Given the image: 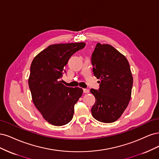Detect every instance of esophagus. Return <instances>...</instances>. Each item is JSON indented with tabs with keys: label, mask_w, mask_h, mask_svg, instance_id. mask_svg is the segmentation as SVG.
<instances>
[{
	"label": "esophagus",
	"mask_w": 159,
	"mask_h": 159,
	"mask_svg": "<svg viewBox=\"0 0 159 159\" xmlns=\"http://www.w3.org/2000/svg\"><path fill=\"white\" fill-rule=\"evenodd\" d=\"M83 92H84V93H89L90 90L87 89H83Z\"/></svg>",
	"instance_id": "1"
}]
</instances>
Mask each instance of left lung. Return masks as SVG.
<instances>
[{
	"label": "left lung",
	"mask_w": 159,
	"mask_h": 159,
	"mask_svg": "<svg viewBox=\"0 0 159 159\" xmlns=\"http://www.w3.org/2000/svg\"><path fill=\"white\" fill-rule=\"evenodd\" d=\"M92 64L94 76L100 79L99 90L90 89L96 98L92 115L101 122H114L131 100L133 76L129 63L113 46L98 43L92 55Z\"/></svg>",
	"instance_id": "8db88e82"
}]
</instances>
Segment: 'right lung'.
I'll use <instances>...</instances> for the list:
<instances>
[{
    "mask_svg": "<svg viewBox=\"0 0 159 159\" xmlns=\"http://www.w3.org/2000/svg\"><path fill=\"white\" fill-rule=\"evenodd\" d=\"M85 45L84 42L51 45L32 61L28 79L32 101L50 124L64 125L73 119L75 104L83 90L66 86L60 79L71 55Z\"/></svg>",
    "mask_w": 159,
    "mask_h": 159,
    "instance_id": "1",
    "label": "right lung"
}]
</instances>
